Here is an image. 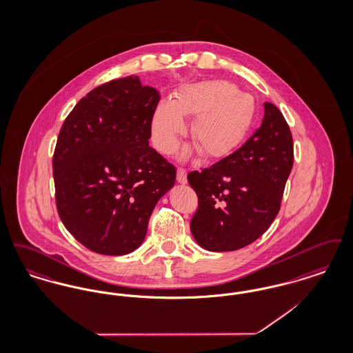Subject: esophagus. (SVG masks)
I'll list each match as a JSON object with an SVG mask.
<instances>
[{"instance_id":"obj_1","label":"esophagus","mask_w":353,"mask_h":353,"mask_svg":"<svg viewBox=\"0 0 353 353\" xmlns=\"http://www.w3.org/2000/svg\"><path fill=\"white\" fill-rule=\"evenodd\" d=\"M188 179H186V170L184 168L177 169V183L179 184H186Z\"/></svg>"}]
</instances>
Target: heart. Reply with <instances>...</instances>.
<instances>
[{"label": "heart", "mask_w": 353, "mask_h": 353, "mask_svg": "<svg viewBox=\"0 0 353 353\" xmlns=\"http://www.w3.org/2000/svg\"><path fill=\"white\" fill-rule=\"evenodd\" d=\"M256 101L228 81H203L180 88L173 101H161L152 114L156 148L172 154L186 132L184 118L194 117L190 134L206 159H221L234 151L249 134Z\"/></svg>", "instance_id": "b5f03b06"}]
</instances>
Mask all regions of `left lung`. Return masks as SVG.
<instances>
[{
	"instance_id": "8db88e82",
	"label": "left lung",
	"mask_w": 353,
	"mask_h": 353,
	"mask_svg": "<svg viewBox=\"0 0 353 353\" xmlns=\"http://www.w3.org/2000/svg\"><path fill=\"white\" fill-rule=\"evenodd\" d=\"M263 105L261 127L241 148L188 174L199 197L190 230L205 250L233 252L250 245L281 209L294 144L282 112L269 101Z\"/></svg>"
}]
</instances>
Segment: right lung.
Here are the masks:
<instances>
[{
    "instance_id": "obj_1",
    "label": "right lung",
    "mask_w": 353,
    "mask_h": 353,
    "mask_svg": "<svg viewBox=\"0 0 353 353\" xmlns=\"http://www.w3.org/2000/svg\"><path fill=\"white\" fill-rule=\"evenodd\" d=\"M156 88L131 75L90 91L70 112L52 157L55 201L91 252L125 255L144 241L176 168L150 147Z\"/></svg>"
}]
</instances>
